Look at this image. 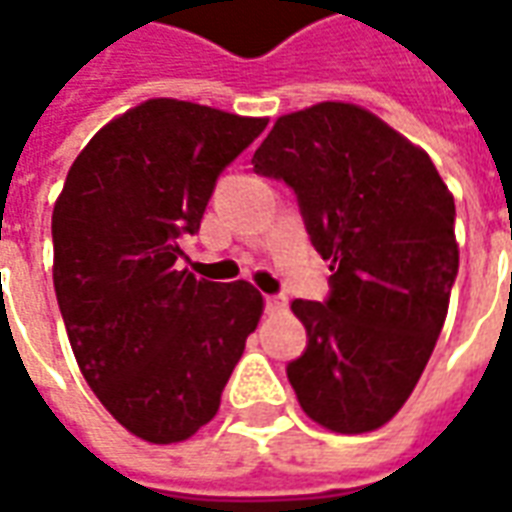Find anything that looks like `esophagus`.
<instances>
[{
    "label": "esophagus",
    "instance_id": "1",
    "mask_svg": "<svg viewBox=\"0 0 512 512\" xmlns=\"http://www.w3.org/2000/svg\"><path fill=\"white\" fill-rule=\"evenodd\" d=\"M288 307V299L285 296H266V310L268 312H282Z\"/></svg>",
    "mask_w": 512,
    "mask_h": 512
}]
</instances>
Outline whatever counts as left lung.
I'll list each match as a JSON object with an SVG mask.
<instances>
[{
	"label": "left lung",
	"mask_w": 512,
	"mask_h": 512,
	"mask_svg": "<svg viewBox=\"0 0 512 512\" xmlns=\"http://www.w3.org/2000/svg\"><path fill=\"white\" fill-rule=\"evenodd\" d=\"M255 172L299 197L332 296L296 299L307 351L288 365L304 414L332 433L386 425L414 392L458 277L455 200L430 156L345 101L282 115Z\"/></svg>",
	"instance_id": "obj_1"
}]
</instances>
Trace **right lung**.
Masks as SVG:
<instances>
[{
    "mask_svg": "<svg viewBox=\"0 0 512 512\" xmlns=\"http://www.w3.org/2000/svg\"><path fill=\"white\" fill-rule=\"evenodd\" d=\"M268 117L150 98L84 145L51 213L54 290L84 381L142 441L208 425L263 315L255 285L178 271L216 178Z\"/></svg>",
    "mask_w": 512,
    "mask_h": 512,
    "instance_id": "add662e5",
    "label": "right lung"
}]
</instances>
